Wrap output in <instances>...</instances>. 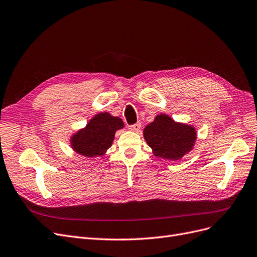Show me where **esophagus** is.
I'll return each instance as SVG.
<instances>
[{
	"label": "esophagus",
	"mask_w": 257,
	"mask_h": 257,
	"mask_svg": "<svg viewBox=\"0 0 257 257\" xmlns=\"http://www.w3.org/2000/svg\"><path fill=\"white\" fill-rule=\"evenodd\" d=\"M141 127H142L141 122H137V123H134V125H130V126H129V129H130L131 131H134V132H139V130L141 129Z\"/></svg>",
	"instance_id": "1"
}]
</instances>
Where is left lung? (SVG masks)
<instances>
[{
    "instance_id": "8db88e82",
    "label": "left lung",
    "mask_w": 257,
    "mask_h": 257,
    "mask_svg": "<svg viewBox=\"0 0 257 257\" xmlns=\"http://www.w3.org/2000/svg\"><path fill=\"white\" fill-rule=\"evenodd\" d=\"M144 139L155 156L177 161L193 149L197 135L193 126L177 122L166 114H159L145 127Z\"/></svg>"
}]
</instances>
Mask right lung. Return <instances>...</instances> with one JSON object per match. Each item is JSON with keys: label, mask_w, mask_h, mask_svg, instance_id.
Instances as JSON below:
<instances>
[{"label": "right lung", "mask_w": 257, "mask_h": 257, "mask_svg": "<svg viewBox=\"0 0 257 257\" xmlns=\"http://www.w3.org/2000/svg\"><path fill=\"white\" fill-rule=\"evenodd\" d=\"M122 127L123 122L119 117L112 116L108 112L98 113L85 128L72 137V148L88 158L102 156L111 147L115 131Z\"/></svg>", "instance_id": "1"}]
</instances>
